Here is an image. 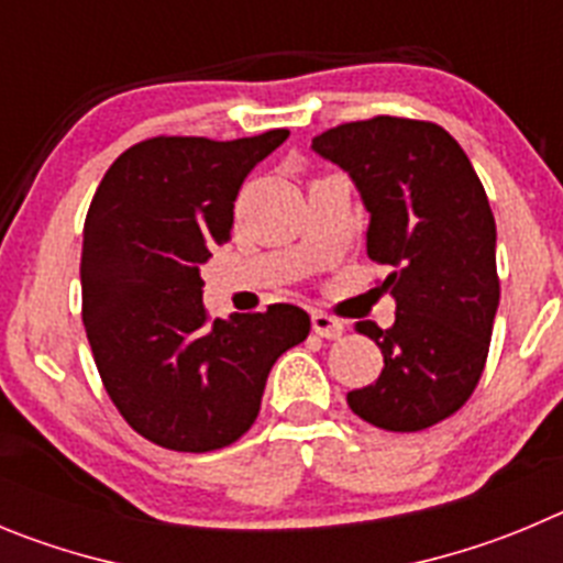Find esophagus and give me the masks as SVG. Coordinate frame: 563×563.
<instances>
[{"instance_id":"1","label":"esophagus","mask_w":563,"mask_h":563,"mask_svg":"<svg viewBox=\"0 0 563 563\" xmlns=\"http://www.w3.org/2000/svg\"><path fill=\"white\" fill-rule=\"evenodd\" d=\"M311 325H313V333L322 339H339L344 333L342 322H339V319H333L331 313H325V311H313Z\"/></svg>"}]
</instances>
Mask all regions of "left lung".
Instances as JSON below:
<instances>
[{
	"mask_svg": "<svg viewBox=\"0 0 563 563\" xmlns=\"http://www.w3.org/2000/svg\"><path fill=\"white\" fill-rule=\"evenodd\" d=\"M311 148L351 174L369 210L367 255L389 266L395 322H356L382 347L373 384L347 407L387 432L452 418L477 389L499 306L496 224L477 170L429 120L378 114L313 136Z\"/></svg>",
	"mask_w": 563,
	"mask_h": 563,
	"instance_id": "1",
	"label": "left lung"
}]
</instances>
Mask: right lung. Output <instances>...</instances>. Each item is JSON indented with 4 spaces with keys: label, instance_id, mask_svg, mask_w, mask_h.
<instances>
[{
    "label": "right lung",
    "instance_id": "add662e5",
    "mask_svg": "<svg viewBox=\"0 0 563 563\" xmlns=\"http://www.w3.org/2000/svg\"><path fill=\"white\" fill-rule=\"evenodd\" d=\"M286 136H151L111 162L86 212L80 313L100 382L162 449L201 454L244 438L272 364L311 331L288 302L230 319L201 302L199 266L230 241L241 185Z\"/></svg>",
    "mask_w": 563,
    "mask_h": 563
}]
</instances>
